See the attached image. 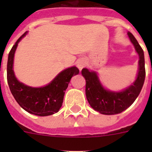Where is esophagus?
<instances>
[{
    "instance_id": "obj_1",
    "label": "esophagus",
    "mask_w": 152,
    "mask_h": 152,
    "mask_svg": "<svg viewBox=\"0 0 152 152\" xmlns=\"http://www.w3.org/2000/svg\"><path fill=\"white\" fill-rule=\"evenodd\" d=\"M86 64H87V61L84 59H83V58L82 59H79L76 61V66L78 67V69L80 70H81L83 68H84L86 66Z\"/></svg>"
}]
</instances>
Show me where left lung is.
Segmentation results:
<instances>
[{"mask_svg":"<svg viewBox=\"0 0 152 152\" xmlns=\"http://www.w3.org/2000/svg\"><path fill=\"white\" fill-rule=\"evenodd\" d=\"M132 43L140 57L139 71L134 83L121 92L109 91L102 88L97 74L88 69H82V75L86 80V97L90 106L102 114H117L125 110L137 99L145 80V64L144 50L132 33L128 32Z\"/></svg>","mask_w":152,"mask_h":152,"instance_id":"1","label":"left lung"}]
</instances>
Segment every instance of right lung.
I'll use <instances>...</instances> for the list:
<instances>
[{
    "label": "right lung",
    "instance_id": "right-lung-1",
    "mask_svg": "<svg viewBox=\"0 0 152 152\" xmlns=\"http://www.w3.org/2000/svg\"><path fill=\"white\" fill-rule=\"evenodd\" d=\"M27 33L19 38L11 49L7 64V80L10 91L15 101L28 113L38 116H49L58 112L61 107L71 78L79 73V69L73 66L62 71L46 87L30 88L20 83L15 77L12 70L14 53L19 42Z\"/></svg>",
    "mask_w": 152,
    "mask_h": 152
}]
</instances>
